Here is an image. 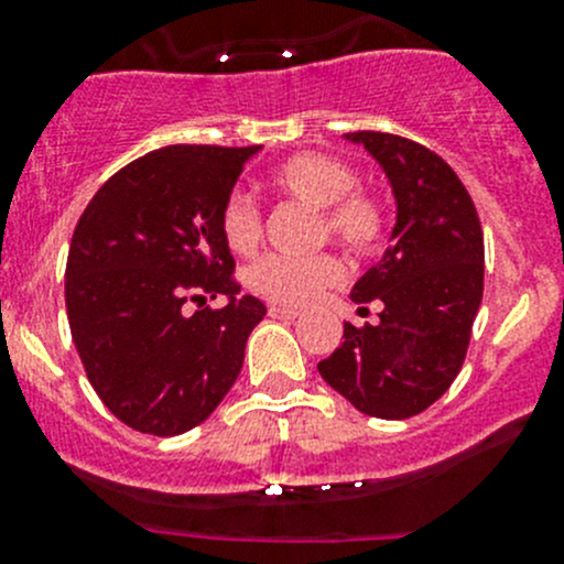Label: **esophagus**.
Returning <instances> with one entry per match:
<instances>
[{
  "label": "esophagus",
  "mask_w": 564,
  "mask_h": 564,
  "mask_svg": "<svg viewBox=\"0 0 564 564\" xmlns=\"http://www.w3.org/2000/svg\"><path fill=\"white\" fill-rule=\"evenodd\" d=\"M270 316L272 318H289V322H292V318L300 316V311L286 308V305H270Z\"/></svg>",
  "instance_id": "34e87169"
}]
</instances>
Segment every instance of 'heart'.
<instances>
[{
    "label": "heart",
    "instance_id": "obj_1",
    "mask_svg": "<svg viewBox=\"0 0 564 564\" xmlns=\"http://www.w3.org/2000/svg\"><path fill=\"white\" fill-rule=\"evenodd\" d=\"M272 187L292 202L318 209V240L333 237L355 256L379 253L388 240V215L371 191L357 185V172L346 161L322 152H297L270 176ZM218 235L231 253H253L261 240V218L242 193H229L218 207ZM344 278V261L335 253L303 259L267 253L248 267V286L283 305H305Z\"/></svg>",
    "mask_w": 564,
    "mask_h": 564
}]
</instances>
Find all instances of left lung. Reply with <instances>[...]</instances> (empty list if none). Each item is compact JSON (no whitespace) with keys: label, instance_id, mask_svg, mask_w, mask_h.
<instances>
[{"label":"left lung","instance_id":"obj_1","mask_svg":"<svg viewBox=\"0 0 564 564\" xmlns=\"http://www.w3.org/2000/svg\"><path fill=\"white\" fill-rule=\"evenodd\" d=\"M346 139L366 147L398 202L382 261L351 289L377 324H344L338 349L318 362L324 382L362 414L406 420L453 384L482 300V226L458 174L429 147L382 130Z\"/></svg>","mask_w":564,"mask_h":564}]
</instances>
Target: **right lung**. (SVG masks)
Wrapping results in <instances>:
<instances>
[{
    "instance_id": "right-lung-1",
    "label": "right lung",
    "mask_w": 564,
    "mask_h": 564,
    "mask_svg": "<svg viewBox=\"0 0 564 564\" xmlns=\"http://www.w3.org/2000/svg\"><path fill=\"white\" fill-rule=\"evenodd\" d=\"M259 147L172 144L108 176L73 231L65 305L73 344L108 412L141 434L202 425L237 382L267 314L237 297L218 207ZM226 296L224 310L207 299ZM187 302H198L193 317ZM205 308L202 310L200 305Z\"/></svg>"
}]
</instances>
